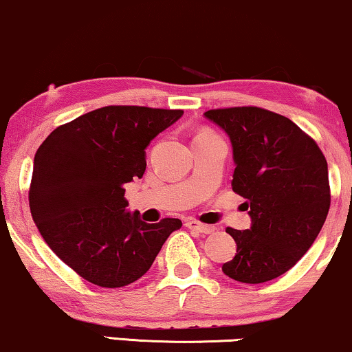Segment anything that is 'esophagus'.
<instances>
[{"instance_id": "34e87169", "label": "esophagus", "mask_w": 352, "mask_h": 352, "mask_svg": "<svg viewBox=\"0 0 352 352\" xmlns=\"http://www.w3.org/2000/svg\"><path fill=\"white\" fill-rule=\"evenodd\" d=\"M186 226L189 228V230H194V231H197V232H202V234H212V232L215 231V226L204 225V223L195 221V220H189V221L186 223Z\"/></svg>"}]
</instances>
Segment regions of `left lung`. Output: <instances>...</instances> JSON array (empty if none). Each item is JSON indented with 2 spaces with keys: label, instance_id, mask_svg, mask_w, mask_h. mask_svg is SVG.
Listing matches in <instances>:
<instances>
[{
  "label": "left lung",
  "instance_id": "1",
  "mask_svg": "<svg viewBox=\"0 0 352 352\" xmlns=\"http://www.w3.org/2000/svg\"><path fill=\"white\" fill-rule=\"evenodd\" d=\"M204 116L230 137L231 186L250 217L249 230H226L237 249L221 270L249 285L275 280L299 262L327 220V160L300 127L268 109H210Z\"/></svg>",
  "mask_w": 352,
  "mask_h": 352
}]
</instances>
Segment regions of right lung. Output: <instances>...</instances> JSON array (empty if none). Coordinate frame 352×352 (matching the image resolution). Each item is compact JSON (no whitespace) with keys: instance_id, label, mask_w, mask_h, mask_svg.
<instances>
[{"instance_id":"obj_1","label":"right lung","mask_w":352,"mask_h":352,"mask_svg":"<svg viewBox=\"0 0 352 352\" xmlns=\"http://www.w3.org/2000/svg\"><path fill=\"white\" fill-rule=\"evenodd\" d=\"M182 109L104 107L54 129L34 158L29 205L50 249L84 280L121 287L144 276L177 218L145 223L124 184L145 173V148Z\"/></svg>"}]
</instances>
